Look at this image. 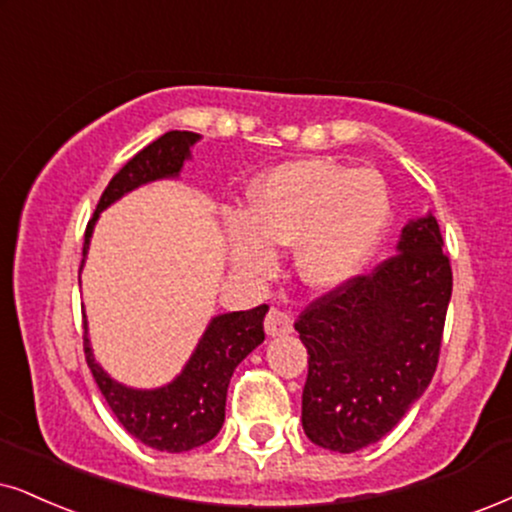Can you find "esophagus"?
Segmentation results:
<instances>
[{
	"label": "esophagus",
	"instance_id": "esophagus-1",
	"mask_svg": "<svg viewBox=\"0 0 512 512\" xmlns=\"http://www.w3.org/2000/svg\"><path fill=\"white\" fill-rule=\"evenodd\" d=\"M266 332L270 337H285V334L294 332L292 318L285 311H280V308H270L266 315Z\"/></svg>",
	"mask_w": 512,
	"mask_h": 512
}]
</instances>
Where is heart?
Listing matches in <instances>:
<instances>
[{"instance_id":"heart-1","label":"heart","mask_w":512,"mask_h":512,"mask_svg":"<svg viewBox=\"0 0 512 512\" xmlns=\"http://www.w3.org/2000/svg\"><path fill=\"white\" fill-rule=\"evenodd\" d=\"M389 218V189L377 170L320 159L282 163L251 187L246 216L227 220L232 266L266 277L277 246H296L301 280L337 289L365 268Z\"/></svg>"}]
</instances>
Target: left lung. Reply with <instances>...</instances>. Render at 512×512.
Wrapping results in <instances>:
<instances>
[{
    "label": "left lung",
    "instance_id": "1",
    "mask_svg": "<svg viewBox=\"0 0 512 512\" xmlns=\"http://www.w3.org/2000/svg\"><path fill=\"white\" fill-rule=\"evenodd\" d=\"M432 213L396 254L313 301L294 327L308 349L301 425L313 444L361 451L399 425L439 363L453 275Z\"/></svg>",
    "mask_w": 512,
    "mask_h": 512
}]
</instances>
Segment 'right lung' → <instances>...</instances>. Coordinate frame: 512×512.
Returning a JSON list of instances; mask_svg holds the SVG:
<instances>
[{
	"label": "right lung",
	"mask_w": 512,
	"mask_h": 512,
	"mask_svg": "<svg viewBox=\"0 0 512 512\" xmlns=\"http://www.w3.org/2000/svg\"><path fill=\"white\" fill-rule=\"evenodd\" d=\"M199 140L201 135L197 132L170 130L156 142H151L149 147H144L140 154L132 156L113 175L99 199L97 211L87 223L80 270L85 266L99 213L123 199L132 189L156 180L178 178L185 161L192 159V147ZM266 313L268 306L263 304L251 311L220 313L211 318L180 375L156 389L128 387V384L113 380L109 372L94 361L90 337H87V318L85 339H82L85 358L113 415L132 437L156 451L185 453L211 441L223 427L227 384H230L237 365L266 339V332H263Z\"/></svg>",
	"instance_id": "right-lung-1"
}]
</instances>
